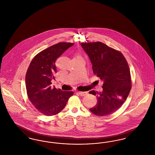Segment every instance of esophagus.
<instances>
[{
    "instance_id": "obj_1",
    "label": "esophagus",
    "mask_w": 155,
    "mask_h": 155,
    "mask_svg": "<svg viewBox=\"0 0 155 155\" xmlns=\"http://www.w3.org/2000/svg\"><path fill=\"white\" fill-rule=\"evenodd\" d=\"M77 94H78L81 96H85L86 95H87V92H78Z\"/></svg>"
}]
</instances>
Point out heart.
<instances>
[{
  "label": "heart",
  "instance_id": "b5f03b06",
  "mask_svg": "<svg viewBox=\"0 0 155 155\" xmlns=\"http://www.w3.org/2000/svg\"><path fill=\"white\" fill-rule=\"evenodd\" d=\"M78 56H77V58H78Z\"/></svg>",
  "mask_w": 155,
  "mask_h": 155
}]
</instances>
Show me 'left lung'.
I'll return each instance as SVG.
<instances>
[{
  "mask_svg": "<svg viewBox=\"0 0 155 155\" xmlns=\"http://www.w3.org/2000/svg\"><path fill=\"white\" fill-rule=\"evenodd\" d=\"M92 64L94 74L103 81L101 92L91 91L97 104L90 109L95 115H110L121 107L131 89L130 70L121 52L101 42L81 43Z\"/></svg>",
  "mask_w": 155,
  "mask_h": 155,
  "instance_id": "obj_1",
  "label": "left lung"
}]
</instances>
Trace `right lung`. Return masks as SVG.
<instances>
[{
  "mask_svg": "<svg viewBox=\"0 0 155 155\" xmlns=\"http://www.w3.org/2000/svg\"><path fill=\"white\" fill-rule=\"evenodd\" d=\"M74 45L59 42L39 52L30 63L25 75V85L30 102L38 110L47 116L58 114L66 105L73 91H63L52 87L55 62L67 49Z\"/></svg>",
  "mask_w": 155,
  "mask_h": 155,
  "instance_id": "right-lung-1",
  "label": "right lung"
}]
</instances>
